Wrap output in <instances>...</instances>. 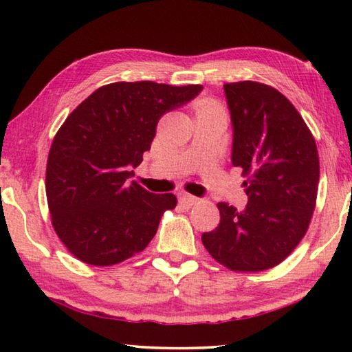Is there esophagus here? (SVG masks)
Instances as JSON below:
<instances>
[{
	"instance_id": "obj_1",
	"label": "esophagus",
	"mask_w": 352,
	"mask_h": 352,
	"mask_svg": "<svg viewBox=\"0 0 352 352\" xmlns=\"http://www.w3.org/2000/svg\"><path fill=\"white\" fill-rule=\"evenodd\" d=\"M197 197H194V195L190 194H186V192H180V195H178V201H180V205L183 208H190L192 205L197 204Z\"/></svg>"
}]
</instances>
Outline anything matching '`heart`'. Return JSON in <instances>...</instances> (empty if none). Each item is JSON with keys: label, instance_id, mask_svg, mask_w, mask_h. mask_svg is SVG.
<instances>
[{"label": "heart", "instance_id": "heart-1", "mask_svg": "<svg viewBox=\"0 0 352 352\" xmlns=\"http://www.w3.org/2000/svg\"><path fill=\"white\" fill-rule=\"evenodd\" d=\"M211 113H220V115H223L222 109L214 102H208L206 100V102L197 105V115H211Z\"/></svg>", "mask_w": 352, "mask_h": 352}]
</instances>
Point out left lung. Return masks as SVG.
Wrapping results in <instances>:
<instances>
[{
    "mask_svg": "<svg viewBox=\"0 0 352 352\" xmlns=\"http://www.w3.org/2000/svg\"><path fill=\"white\" fill-rule=\"evenodd\" d=\"M233 147L248 204L220 201V222L201 242L236 272L272 269L305 237L317 200L320 163L315 140L290 100L259 82L225 83Z\"/></svg>",
    "mask_w": 352,
    "mask_h": 352,
    "instance_id": "8db88e82",
    "label": "left lung"
}]
</instances>
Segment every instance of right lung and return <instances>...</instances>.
Here are the masks:
<instances>
[{
	"instance_id": "add662e5",
	"label": "right lung",
	"mask_w": 352,
	"mask_h": 352,
	"mask_svg": "<svg viewBox=\"0 0 352 352\" xmlns=\"http://www.w3.org/2000/svg\"><path fill=\"white\" fill-rule=\"evenodd\" d=\"M201 90L115 82L98 88L67 118L47 157L46 197L52 226L77 259L113 265L152 241L177 197L148 192L130 180L132 169L151 148L160 118Z\"/></svg>"
}]
</instances>
